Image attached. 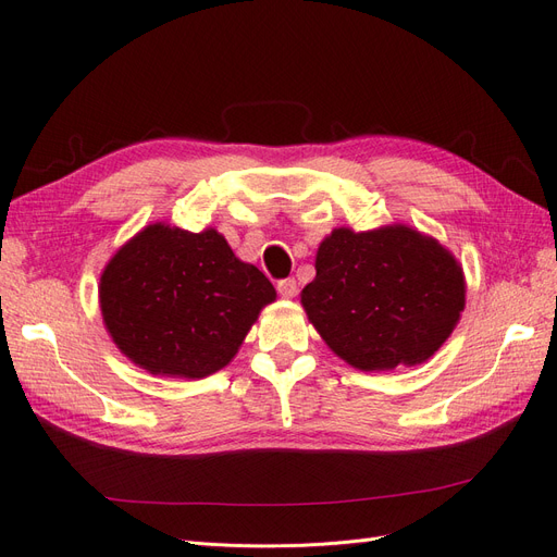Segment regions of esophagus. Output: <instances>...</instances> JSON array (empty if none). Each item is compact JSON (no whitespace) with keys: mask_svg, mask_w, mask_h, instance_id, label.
<instances>
[{"mask_svg":"<svg viewBox=\"0 0 557 557\" xmlns=\"http://www.w3.org/2000/svg\"><path fill=\"white\" fill-rule=\"evenodd\" d=\"M276 290L281 297H295L297 295V281L295 278H283L276 283Z\"/></svg>","mask_w":557,"mask_h":557,"instance_id":"34e87169","label":"esophagus"}]
</instances>
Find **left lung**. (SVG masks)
I'll list each match as a JSON object with an SVG mask.
<instances>
[{
	"label": "left lung",
	"mask_w": 557,
	"mask_h": 557,
	"mask_svg": "<svg viewBox=\"0 0 557 557\" xmlns=\"http://www.w3.org/2000/svg\"><path fill=\"white\" fill-rule=\"evenodd\" d=\"M301 305L325 344L362 372L420 364L465 309V276L450 252L404 227L334 230L320 244Z\"/></svg>",
	"instance_id": "left-lung-1"
}]
</instances>
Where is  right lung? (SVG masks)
I'll use <instances>...</instances> for the list:
<instances>
[{"label": "right lung", "instance_id": "add662e5", "mask_svg": "<svg viewBox=\"0 0 557 557\" xmlns=\"http://www.w3.org/2000/svg\"><path fill=\"white\" fill-rule=\"evenodd\" d=\"M274 285L215 230L148 225L115 252L99 283L107 330L150 374L205 379L239 350Z\"/></svg>", "mask_w": 557, "mask_h": 557}]
</instances>
